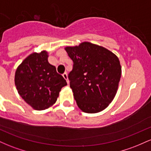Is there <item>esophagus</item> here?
I'll use <instances>...</instances> for the list:
<instances>
[{
    "label": "esophagus",
    "instance_id": "1",
    "mask_svg": "<svg viewBox=\"0 0 151 151\" xmlns=\"http://www.w3.org/2000/svg\"><path fill=\"white\" fill-rule=\"evenodd\" d=\"M62 76H63V77L65 78V79H66V81H67V84H69V82H70V81H69V79H68V76H67V72H65V73L62 74Z\"/></svg>",
    "mask_w": 151,
    "mask_h": 151
}]
</instances>
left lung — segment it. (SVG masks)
<instances>
[{
	"instance_id": "obj_1",
	"label": "left lung",
	"mask_w": 151,
	"mask_h": 151,
	"mask_svg": "<svg viewBox=\"0 0 151 151\" xmlns=\"http://www.w3.org/2000/svg\"><path fill=\"white\" fill-rule=\"evenodd\" d=\"M74 62L70 88L82 111L96 114L113 101L119 88L121 66L115 54L89 42L65 48Z\"/></svg>"
}]
</instances>
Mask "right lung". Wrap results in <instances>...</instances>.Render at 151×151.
Masks as SVG:
<instances>
[{
	"mask_svg": "<svg viewBox=\"0 0 151 151\" xmlns=\"http://www.w3.org/2000/svg\"><path fill=\"white\" fill-rule=\"evenodd\" d=\"M46 50L32 52L17 67L15 85L22 99L35 110L53 106L67 81L48 62Z\"/></svg>",
	"mask_w": 151,
	"mask_h": 151,
	"instance_id": "1",
	"label": "right lung"
}]
</instances>
